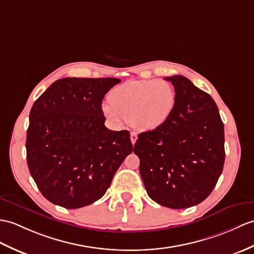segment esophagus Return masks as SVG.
I'll return each instance as SVG.
<instances>
[{
    "label": "esophagus",
    "mask_w": 254,
    "mask_h": 254,
    "mask_svg": "<svg viewBox=\"0 0 254 254\" xmlns=\"http://www.w3.org/2000/svg\"><path fill=\"white\" fill-rule=\"evenodd\" d=\"M136 139H137V134L135 133V132H132L131 133V141H132L133 145L135 144V141H136Z\"/></svg>",
    "instance_id": "34e87169"
}]
</instances>
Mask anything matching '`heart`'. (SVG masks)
<instances>
[{
    "instance_id": "1",
    "label": "heart",
    "mask_w": 254,
    "mask_h": 254,
    "mask_svg": "<svg viewBox=\"0 0 254 254\" xmlns=\"http://www.w3.org/2000/svg\"><path fill=\"white\" fill-rule=\"evenodd\" d=\"M110 105L103 106L108 120L131 122L139 131H151L164 123L174 108L175 90L167 81H128L110 93Z\"/></svg>"
}]
</instances>
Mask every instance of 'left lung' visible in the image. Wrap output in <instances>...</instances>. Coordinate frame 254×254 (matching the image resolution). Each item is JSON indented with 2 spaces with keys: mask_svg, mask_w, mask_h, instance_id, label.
Returning <instances> with one entry per match:
<instances>
[{
  "mask_svg": "<svg viewBox=\"0 0 254 254\" xmlns=\"http://www.w3.org/2000/svg\"><path fill=\"white\" fill-rule=\"evenodd\" d=\"M175 105L160 127L143 132L134 145L148 196L171 209H185L207 198L225 161L224 125L208 93L183 75L166 78Z\"/></svg>",
  "mask_w": 254,
  "mask_h": 254,
  "instance_id": "obj_1",
  "label": "left lung"
}]
</instances>
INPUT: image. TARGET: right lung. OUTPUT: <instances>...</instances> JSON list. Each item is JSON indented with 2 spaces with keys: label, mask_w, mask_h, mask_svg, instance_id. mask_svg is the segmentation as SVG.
Masks as SVG:
<instances>
[{
  "label": "right lung",
  "mask_w": 254,
  "mask_h": 254,
  "mask_svg": "<svg viewBox=\"0 0 254 254\" xmlns=\"http://www.w3.org/2000/svg\"><path fill=\"white\" fill-rule=\"evenodd\" d=\"M121 80L64 78L35 100L29 116L27 162L52 203L78 209L102 198L127 155L129 132L105 127V94Z\"/></svg>",
  "instance_id": "right-lung-1"
}]
</instances>
